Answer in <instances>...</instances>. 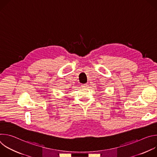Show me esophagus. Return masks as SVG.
Listing matches in <instances>:
<instances>
[{"label": "esophagus", "mask_w": 157, "mask_h": 157, "mask_svg": "<svg viewBox=\"0 0 157 157\" xmlns=\"http://www.w3.org/2000/svg\"><path fill=\"white\" fill-rule=\"evenodd\" d=\"M81 86H82V87H86L87 86V84H82L81 85Z\"/></svg>", "instance_id": "esophagus-1"}]
</instances>
